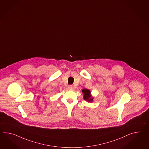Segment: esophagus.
Masks as SVG:
<instances>
[{
  "mask_svg": "<svg viewBox=\"0 0 149 149\" xmlns=\"http://www.w3.org/2000/svg\"><path fill=\"white\" fill-rule=\"evenodd\" d=\"M74 86H73V85H69L68 86V89L70 90V91H73V89H74Z\"/></svg>",
  "mask_w": 149,
  "mask_h": 149,
  "instance_id": "34e87169",
  "label": "esophagus"
}]
</instances>
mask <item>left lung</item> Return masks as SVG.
<instances>
[{
	"instance_id": "obj_1",
	"label": "left lung",
	"mask_w": 149,
	"mask_h": 149,
	"mask_svg": "<svg viewBox=\"0 0 149 149\" xmlns=\"http://www.w3.org/2000/svg\"><path fill=\"white\" fill-rule=\"evenodd\" d=\"M82 91L84 94V100L88 102H92L93 101V97L91 95V91L87 89H84Z\"/></svg>"
}]
</instances>
